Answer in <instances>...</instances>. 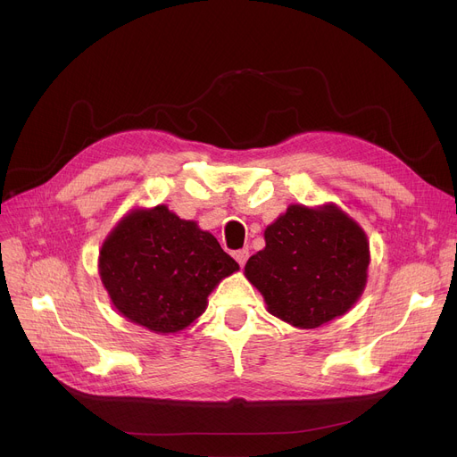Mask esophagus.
Wrapping results in <instances>:
<instances>
[{
	"instance_id": "34e87169",
	"label": "esophagus",
	"mask_w": 457,
	"mask_h": 457,
	"mask_svg": "<svg viewBox=\"0 0 457 457\" xmlns=\"http://www.w3.org/2000/svg\"><path fill=\"white\" fill-rule=\"evenodd\" d=\"M233 257H235V261L238 262V265H245V262L248 261V257H250V252H248V248H243V250H237V252H233Z\"/></svg>"
}]
</instances>
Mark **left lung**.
Wrapping results in <instances>:
<instances>
[{
    "label": "left lung",
    "mask_w": 457,
    "mask_h": 457,
    "mask_svg": "<svg viewBox=\"0 0 457 457\" xmlns=\"http://www.w3.org/2000/svg\"><path fill=\"white\" fill-rule=\"evenodd\" d=\"M267 246L245 267L269 313L295 328H319L361 296L370 262L365 231L333 204L291 205L265 229Z\"/></svg>",
    "instance_id": "1"
}]
</instances>
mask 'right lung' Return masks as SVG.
I'll return each mask as SVG.
<instances>
[{
  "mask_svg": "<svg viewBox=\"0 0 457 457\" xmlns=\"http://www.w3.org/2000/svg\"><path fill=\"white\" fill-rule=\"evenodd\" d=\"M98 267L118 313L162 335L195 322L214 287L238 270L209 231L166 205L124 216L105 238Z\"/></svg>",
  "mask_w": 457,
  "mask_h": 457,
  "instance_id": "obj_1",
  "label": "right lung"
}]
</instances>
